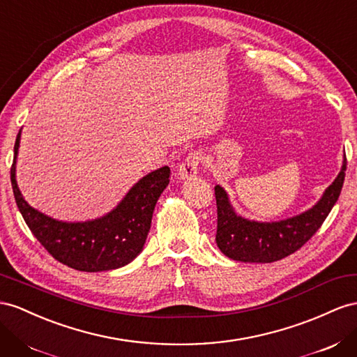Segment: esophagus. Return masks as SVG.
Returning <instances> with one entry per match:
<instances>
[{
    "instance_id": "obj_1",
    "label": "esophagus",
    "mask_w": 357,
    "mask_h": 357,
    "mask_svg": "<svg viewBox=\"0 0 357 357\" xmlns=\"http://www.w3.org/2000/svg\"><path fill=\"white\" fill-rule=\"evenodd\" d=\"M199 162H201V156L198 155L197 151L189 153V155L185 158V160H183V162L180 163L178 171H177L178 178L188 180V178L195 177L197 172H198Z\"/></svg>"
}]
</instances>
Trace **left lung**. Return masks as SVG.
<instances>
[{"label":"left lung","mask_w":357,"mask_h":357,"mask_svg":"<svg viewBox=\"0 0 357 357\" xmlns=\"http://www.w3.org/2000/svg\"><path fill=\"white\" fill-rule=\"evenodd\" d=\"M345 169L347 159L344 158L338 177L324 190L315 206L301 215L276 222H258L238 216L224 188L215 186L218 206L216 243L220 252L243 263H273L296 252L317 233L338 201Z\"/></svg>","instance_id":"left-lung-1"}]
</instances>
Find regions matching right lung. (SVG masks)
<instances>
[{
  "label": "right lung",
  "instance_id": "1",
  "mask_svg": "<svg viewBox=\"0 0 357 357\" xmlns=\"http://www.w3.org/2000/svg\"><path fill=\"white\" fill-rule=\"evenodd\" d=\"M19 130L10 169L19 211L34 237L56 261L79 272L114 271L129 264L142 250L151 225L153 210L169 183V168L162 167L142 177L120 204L102 218L85 222H63L33 208L16 183Z\"/></svg>",
  "mask_w": 357,
  "mask_h": 357
}]
</instances>
